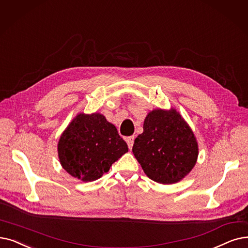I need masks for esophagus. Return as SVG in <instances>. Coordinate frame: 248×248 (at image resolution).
I'll list each match as a JSON object with an SVG mask.
<instances>
[{"label":"esophagus","mask_w":248,"mask_h":248,"mask_svg":"<svg viewBox=\"0 0 248 248\" xmlns=\"http://www.w3.org/2000/svg\"><path fill=\"white\" fill-rule=\"evenodd\" d=\"M134 140H135L134 136H131V137H127L126 138V143H127V146H128V148H130V150H132V148H133Z\"/></svg>","instance_id":"esophagus-1"}]
</instances>
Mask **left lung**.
Masks as SVG:
<instances>
[{
    "mask_svg": "<svg viewBox=\"0 0 248 248\" xmlns=\"http://www.w3.org/2000/svg\"><path fill=\"white\" fill-rule=\"evenodd\" d=\"M133 153L146 175L162 185H172L186 176L197 163V139L175 109H154L144 122Z\"/></svg>",
    "mask_w": 248,
    "mask_h": 248,
    "instance_id": "left-lung-1",
    "label": "left lung"
}]
</instances>
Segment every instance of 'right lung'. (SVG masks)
<instances>
[{
    "label": "right lung",
    "instance_id": "1",
    "mask_svg": "<svg viewBox=\"0 0 248 248\" xmlns=\"http://www.w3.org/2000/svg\"><path fill=\"white\" fill-rule=\"evenodd\" d=\"M128 151L116 127L100 113H79L62 134L58 153L62 168L83 181H94Z\"/></svg>",
    "mask_w": 248,
    "mask_h": 248
}]
</instances>
